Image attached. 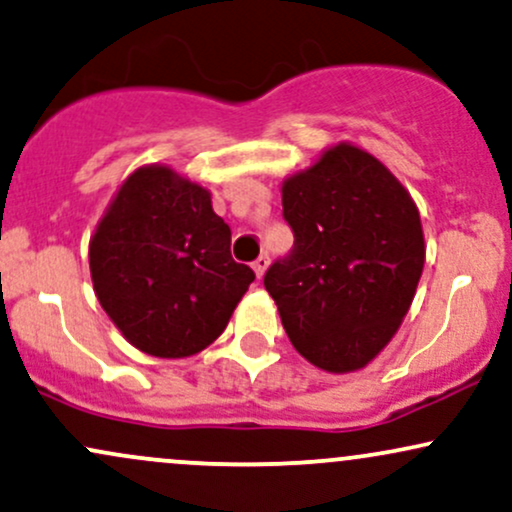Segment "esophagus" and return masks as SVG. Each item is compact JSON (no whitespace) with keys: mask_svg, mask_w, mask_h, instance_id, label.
I'll list each match as a JSON object with an SVG mask.
<instances>
[{"mask_svg":"<svg viewBox=\"0 0 512 512\" xmlns=\"http://www.w3.org/2000/svg\"><path fill=\"white\" fill-rule=\"evenodd\" d=\"M267 267H269V255H260L255 262H252V269H255L257 279H262V274L267 272Z\"/></svg>","mask_w":512,"mask_h":512,"instance_id":"34e87169","label":"esophagus"}]
</instances>
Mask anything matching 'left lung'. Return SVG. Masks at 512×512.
<instances>
[{
    "label": "left lung",
    "mask_w": 512,
    "mask_h": 512,
    "mask_svg": "<svg viewBox=\"0 0 512 512\" xmlns=\"http://www.w3.org/2000/svg\"><path fill=\"white\" fill-rule=\"evenodd\" d=\"M293 248L264 289L298 354L330 373L373 361L402 325L424 272L409 192L378 158L339 144L281 187Z\"/></svg>",
    "instance_id": "left-lung-1"
}]
</instances>
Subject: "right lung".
Masks as SVG:
<instances>
[{"instance_id":"1","label":"right lung","mask_w":512,"mask_h":512,"mask_svg":"<svg viewBox=\"0 0 512 512\" xmlns=\"http://www.w3.org/2000/svg\"><path fill=\"white\" fill-rule=\"evenodd\" d=\"M98 301L139 351L182 358L226 330L255 272L231 257V228L197 182L166 166L122 182L88 248Z\"/></svg>"}]
</instances>
